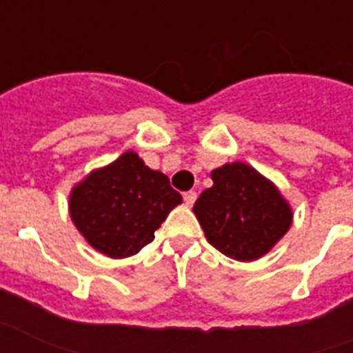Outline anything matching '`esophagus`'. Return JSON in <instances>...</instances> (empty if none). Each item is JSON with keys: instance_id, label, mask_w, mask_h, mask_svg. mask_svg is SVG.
<instances>
[{"instance_id": "34e87169", "label": "esophagus", "mask_w": 353, "mask_h": 353, "mask_svg": "<svg viewBox=\"0 0 353 353\" xmlns=\"http://www.w3.org/2000/svg\"><path fill=\"white\" fill-rule=\"evenodd\" d=\"M195 199H197V192H194V190H190V192L184 194V203H186L188 207H192L195 203Z\"/></svg>"}]
</instances>
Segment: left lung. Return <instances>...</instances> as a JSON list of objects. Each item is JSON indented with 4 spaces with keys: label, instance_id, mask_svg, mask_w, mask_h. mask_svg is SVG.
I'll return each mask as SVG.
<instances>
[{
    "label": "left lung",
    "instance_id": "1",
    "mask_svg": "<svg viewBox=\"0 0 353 353\" xmlns=\"http://www.w3.org/2000/svg\"><path fill=\"white\" fill-rule=\"evenodd\" d=\"M194 205L207 241L236 261L265 256L288 233L292 208L279 188L243 161L225 163L212 173Z\"/></svg>",
    "mask_w": 353,
    "mask_h": 353
}]
</instances>
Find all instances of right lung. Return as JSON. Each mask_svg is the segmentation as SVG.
Returning <instances> with one entry per match:
<instances>
[{"label": "right lung", "instance_id": "add662e5", "mask_svg": "<svg viewBox=\"0 0 353 353\" xmlns=\"http://www.w3.org/2000/svg\"><path fill=\"white\" fill-rule=\"evenodd\" d=\"M182 203L165 174L123 152L71 190L69 214L81 235L109 258H130L154 241L167 214Z\"/></svg>", "mask_w": 353, "mask_h": 353}]
</instances>
